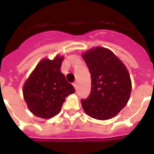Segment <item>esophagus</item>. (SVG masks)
<instances>
[{"instance_id": "34e87169", "label": "esophagus", "mask_w": 154, "mask_h": 154, "mask_svg": "<svg viewBox=\"0 0 154 154\" xmlns=\"http://www.w3.org/2000/svg\"><path fill=\"white\" fill-rule=\"evenodd\" d=\"M72 85H73V86L75 87V89H77V87H78V85H77V82H73V83H72Z\"/></svg>"}]
</instances>
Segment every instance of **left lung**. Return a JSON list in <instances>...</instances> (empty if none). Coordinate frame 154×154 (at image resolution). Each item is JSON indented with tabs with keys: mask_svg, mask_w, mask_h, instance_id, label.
Returning <instances> with one entry per match:
<instances>
[{
	"mask_svg": "<svg viewBox=\"0 0 154 154\" xmlns=\"http://www.w3.org/2000/svg\"><path fill=\"white\" fill-rule=\"evenodd\" d=\"M91 74L92 87L81 99L84 111L96 119L114 117L126 106L131 93V79L126 66L112 51L96 47L82 55Z\"/></svg>",
	"mask_w": 154,
	"mask_h": 154,
	"instance_id": "left-lung-1",
	"label": "left lung"
}]
</instances>
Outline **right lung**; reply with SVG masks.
<instances>
[{
	"label": "right lung",
	"mask_w": 154,
	"mask_h": 154,
	"mask_svg": "<svg viewBox=\"0 0 154 154\" xmlns=\"http://www.w3.org/2000/svg\"><path fill=\"white\" fill-rule=\"evenodd\" d=\"M63 57L43 59L36 66L24 85L23 94L34 115L49 119L60 112L65 99L75 88L61 72Z\"/></svg>",
	"instance_id": "right-lung-1"
}]
</instances>
